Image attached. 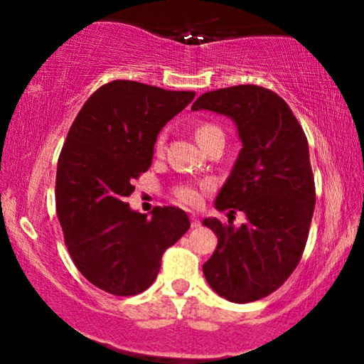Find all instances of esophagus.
Masks as SVG:
<instances>
[{
    "instance_id": "1",
    "label": "esophagus",
    "mask_w": 364,
    "mask_h": 364,
    "mask_svg": "<svg viewBox=\"0 0 364 364\" xmlns=\"http://www.w3.org/2000/svg\"><path fill=\"white\" fill-rule=\"evenodd\" d=\"M190 219H191V228H198V225H200V220L196 219V215H191Z\"/></svg>"
}]
</instances>
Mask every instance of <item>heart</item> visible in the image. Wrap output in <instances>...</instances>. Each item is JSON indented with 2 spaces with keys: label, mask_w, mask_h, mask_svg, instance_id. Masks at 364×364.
Segmentation results:
<instances>
[{
  "label": "heart",
  "mask_w": 364,
  "mask_h": 364,
  "mask_svg": "<svg viewBox=\"0 0 364 364\" xmlns=\"http://www.w3.org/2000/svg\"><path fill=\"white\" fill-rule=\"evenodd\" d=\"M214 133H223L219 128L214 127V124H202V127H198L196 129V140H198V144L202 140H205L207 136L214 135ZM162 147H164V136H159L157 144H156V150L157 152H161ZM174 195H176L178 202L185 203V205H196L200 200V191L196 186H191V185H181L176 188V191H174Z\"/></svg>",
  "instance_id": "heart-1"
}]
</instances>
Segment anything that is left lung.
<instances>
[{"instance_id": "8db88e82", "label": "left lung", "mask_w": 364, "mask_h": 364, "mask_svg": "<svg viewBox=\"0 0 364 364\" xmlns=\"http://www.w3.org/2000/svg\"><path fill=\"white\" fill-rule=\"evenodd\" d=\"M191 109L228 116L243 145L215 208L241 210L246 223L203 219L217 236L203 275L228 301H257L282 286L306 245L315 210L308 140L284 99L258 85L207 92Z\"/></svg>"}]
</instances>
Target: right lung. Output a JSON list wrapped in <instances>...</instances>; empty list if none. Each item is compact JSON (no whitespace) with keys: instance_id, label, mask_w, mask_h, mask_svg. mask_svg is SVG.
Instances as JSON below:
<instances>
[{"instance_id":"1","label":"right lung","mask_w":364,"mask_h":364,"mask_svg":"<svg viewBox=\"0 0 364 364\" xmlns=\"http://www.w3.org/2000/svg\"><path fill=\"white\" fill-rule=\"evenodd\" d=\"M195 92L114 80L87 99L63 145L56 173V212L72 260L87 281L114 296L144 292L161 258L190 229L186 212L133 210L127 196L152 164L166 123Z\"/></svg>"}]
</instances>
